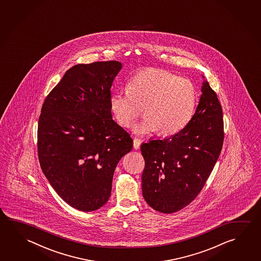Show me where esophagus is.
Segmentation results:
<instances>
[{"label": "esophagus", "instance_id": "34e87169", "mask_svg": "<svg viewBox=\"0 0 261 261\" xmlns=\"http://www.w3.org/2000/svg\"><path fill=\"white\" fill-rule=\"evenodd\" d=\"M134 148L137 150L140 148V141L137 138H134Z\"/></svg>", "mask_w": 261, "mask_h": 261}]
</instances>
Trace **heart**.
Here are the masks:
<instances>
[{"instance_id":"b5f03b06","label":"heart","mask_w":261,"mask_h":261,"mask_svg":"<svg viewBox=\"0 0 261 261\" xmlns=\"http://www.w3.org/2000/svg\"><path fill=\"white\" fill-rule=\"evenodd\" d=\"M196 101V88L192 81L162 69H148L136 74L128 89L113 93L110 106L124 127L131 126L144 108L146 117L133 129L138 137L158 131L168 136L187 125Z\"/></svg>"}]
</instances>
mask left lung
<instances>
[{
    "label": "left lung",
    "instance_id": "1",
    "mask_svg": "<svg viewBox=\"0 0 261 261\" xmlns=\"http://www.w3.org/2000/svg\"><path fill=\"white\" fill-rule=\"evenodd\" d=\"M223 142L222 107L209 83L203 81L199 105L187 125L170 137L141 145L142 192L147 204L171 214L191 203L209 178Z\"/></svg>",
    "mask_w": 261,
    "mask_h": 261
}]
</instances>
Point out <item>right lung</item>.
Masks as SVG:
<instances>
[{
	"label": "right lung",
	"mask_w": 261,
	"mask_h": 261,
	"mask_svg": "<svg viewBox=\"0 0 261 261\" xmlns=\"http://www.w3.org/2000/svg\"><path fill=\"white\" fill-rule=\"evenodd\" d=\"M122 63L68 69L43 103L37 150L43 173L60 198L83 212L109 200L115 168L133 140L111 114V87Z\"/></svg>",
	"instance_id": "add662e5"
}]
</instances>
